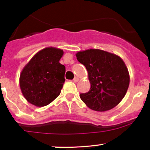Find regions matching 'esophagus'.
Returning <instances> with one entry per match:
<instances>
[{
    "instance_id": "obj_1",
    "label": "esophagus",
    "mask_w": 150,
    "mask_h": 150,
    "mask_svg": "<svg viewBox=\"0 0 150 150\" xmlns=\"http://www.w3.org/2000/svg\"><path fill=\"white\" fill-rule=\"evenodd\" d=\"M73 81H74V82H78L79 81V78L78 77H74V79H73Z\"/></svg>"
}]
</instances>
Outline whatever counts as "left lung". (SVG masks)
Instances as JSON below:
<instances>
[{"mask_svg": "<svg viewBox=\"0 0 150 150\" xmlns=\"http://www.w3.org/2000/svg\"><path fill=\"white\" fill-rule=\"evenodd\" d=\"M77 60L88 71L91 87L80 98L90 109L109 110L124 98L129 85V74L119 56L98 49L76 53Z\"/></svg>", "mask_w": 150, "mask_h": 150, "instance_id": "obj_1", "label": "left lung"}]
</instances>
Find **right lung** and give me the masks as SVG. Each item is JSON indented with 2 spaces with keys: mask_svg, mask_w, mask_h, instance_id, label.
I'll return each instance as SVG.
<instances>
[{
  "mask_svg": "<svg viewBox=\"0 0 150 150\" xmlns=\"http://www.w3.org/2000/svg\"><path fill=\"white\" fill-rule=\"evenodd\" d=\"M64 51L46 47L26 65L19 79L26 100L38 107L50 104L61 93L65 81L66 67L59 63Z\"/></svg>",
  "mask_w": 150,
  "mask_h": 150,
  "instance_id": "1",
  "label": "right lung"
}]
</instances>
